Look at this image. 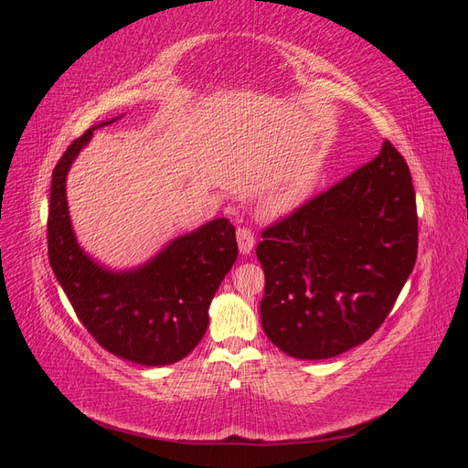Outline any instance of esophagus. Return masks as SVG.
<instances>
[{
	"mask_svg": "<svg viewBox=\"0 0 468 468\" xmlns=\"http://www.w3.org/2000/svg\"><path fill=\"white\" fill-rule=\"evenodd\" d=\"M236 239H238L239 253H244V256H248V253L253 250V246H256V236H253L250 229H238Z\"/></svg>",
	"mask_w": 468,
	"mask_h": 468,
	"instance_id": "esophagus-1",
	"label": "esophagus"
}]
</instances>
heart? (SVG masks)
<instances>
[{
	"instance_id": "b5f03b06",
	"label": "heart",
	"mask_w": 468,
	"mask_h": 468,
	"mask_svg": "<svg viewBox=\"0 0 468 468\" xmlns=\"http://www.w3.org/2000/svg\"><path fill=\"white\" fill-rule=\"evenodd\" d=\"M308 191V181L303 174H291L285 179H281L277 186L269 191L265 205L269 212H287L299 205Z\"/></svg>"
}]
</instances>
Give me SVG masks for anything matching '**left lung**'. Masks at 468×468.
Returning a JSON list of instances; mask_svg holds the SVG:
<instances>
[{
  "label": "left lung",
  "mask_w": 468,
  "mask_h": 468,
  "mask_svg": "<svg viewBox=\"0 0 468 468\" xmlns=\"http://www.w3.org/2000/svg\"><path fill=\"white\" fill-rule=\"evenodd\" d=\"M265 335L296 359H328L385 322L418 256L412 176L388 140L377 158L267 226Z\"/></svg>",
  "instance_id": "left-lung-1"
}]
</instances>
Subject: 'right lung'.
<instances>
[{
  "instance_id": "add662e5",
  "label": "right lung",
  "mask_w": 468,
  "mask_h": 468,
  "mask_svg": "<svg viewBox=\"0 0 468 468\" xmlns=\"http://www.w3.org/2000/svg\"><path fill=\"white\" fill-rule=\"evenodd\" d=\"M99 122L68 146L52 172L48 260L80 322L95 342L138 365H172L195 349L208 325V306L238 258L236 229L215 218L169 242L131 271H111L78 244L66 201V176Z\"/></svg>"
}]
</instances>
